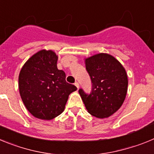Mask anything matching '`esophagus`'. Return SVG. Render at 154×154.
I'll return each instance as SVG.
<instances>
[{
	"instance_id": "obj_1",
	"label": "esophagus",
	"mask_w": 154,
	"mask_h": 154,
	"mask_svg": "<svg viewBox=\"0 0 154 154\" xmlns=\"http://www.w3.org/2000/svg\"><path fill=\"white\" fill-rule=\"evenodd\" d=\"M75 85L77 87V89H79V84L78 82H75Z\"/></svg>"
}]
</instances>
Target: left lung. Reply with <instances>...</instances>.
I'll return each instance as SVG.
<instances>
[{"label": "left lung", "mask_w": 154, "mask_h": 154, "mask_svg": "<svg viewBox=\"0 0 154 154\" xmlns=\"http://www.w3.org/2000/svg\"><path fill=\"white\" fill-rule=\"evenodd\" d=\"M85 69L90 76L92 90L90 93L79 90L85 108L96 117H109L120 108L126 98V70L113 56L105 53L86 58Z\"/></svg>", "instance_id": "left-lung-1"}]
</instances>
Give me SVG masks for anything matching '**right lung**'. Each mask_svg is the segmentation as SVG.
Listing matches in <instances>:
<instances>
[{
  "label": "right lung",
  "instance_id": "right-lung-1",
  "mask_svg": "<svg viewBox=\"0 0 154 154\" xmlns=\"http://www.w3.org/2000/svg\"><path fill=\"white\" fill-rule=\"evenodd\" d=\"M54 51L42 50L31 57L19 74V91L27 109L36 118L50 119L65 109L70 93L77 89L57 68Z\"/></svg>",
  "mask_w": 154,
  "mask_h": 154
}]
</instances>
